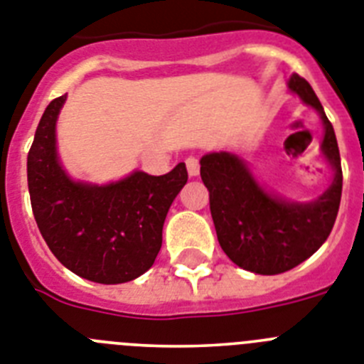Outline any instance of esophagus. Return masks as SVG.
I'll return each mask as SVG.
<instances>
[{"instance_id": "1", "label": "esophagus", "mask_w": 364, "mask_h": 364, "mask_svg": "<svg viewBox=\"0 0 364 364\" xmlns=\"http://www.w3.org/2000/svg\"><path fill=\"white\" fill-rule=\"evenodd\" d=\"M185 164H186V170H188V173H191L192 178L200 173V161L196 159V157H186Z\"/></svg>"}]
</instances>
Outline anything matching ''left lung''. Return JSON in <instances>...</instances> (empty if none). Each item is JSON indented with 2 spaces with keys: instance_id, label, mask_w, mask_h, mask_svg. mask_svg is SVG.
Here are the masks:
<instances>
[{
  "instance_id": "1",
  "label": "left lung",
  "mask_w": 364,
  "mask_h": 364,
  "mask_svg": "<svg viewBox=\"0 0 364 364\" xmlns=\"http://www.w3.org/2000/svg\"><path fill=\"white\" fill-rule=\"evenodd\" d=\"M289 90L321 113L326 129L322 150L335 178L317 201L287 203L267 194L245 164L225 151L208 154L200 161L221 249L242 269L258 274L284 273L311 257L330 236L341 205L343 168L333 126L304 78L293 75Z\"/></svg>"
}]
</instances>
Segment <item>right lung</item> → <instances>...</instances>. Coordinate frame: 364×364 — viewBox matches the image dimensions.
<instances>
[{
	"instance_id": "right-lung-1",
	"label": "right lung",
	"mask_w": 364,
	"mask_h": 364,
	"mask_svg": "<svg viewBox=\"0 0 364 364\" xmlns=\"http://www.w3.org/2000/svg\"><path fill=\"white\" fill-rule=\"evenodd\" d=\"M65 95L50 100L27 156L34 220L50 252L82 278L122 284L156 262L170 205L188 179L185 163L164 176L134 172L93 186L65 176L56 157L55 126Z\"/></svg>"
}]
</instances>
